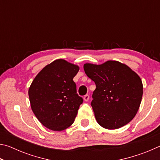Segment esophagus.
<instances>
[{"label":"esophagus","instance_id":"obj_1","mask_svg":"<svg viewBox=\"0 0 160 160\" xmlns=\"http://www.w3.org/2000/svg\"><path fill=\"white\" fill-rule=\"evenodd\" d=\"M83 99H84V100H85V102H88V100H89V99H90V96H89L88 94H85V95L84 96Z\"/></svg>","mask_w":160,"mask_h":160}]
</instances>
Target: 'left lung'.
Returning <instances> with one entry per match:
<instances>
[{
  "mask_svg": "<svg viewBox=\"0 0 160 160\" xmlns=\"http://www.w3.org/2000/svg\"><path fill=\"white\" fill-rule=\"evenodd\" d=\"M84 70L96 85L91 106L97 123L109 130L128 123L142 100L143 87L138 75L116 61L101 65L85 63Z\"/></svg>",
  "mask_w": 160,
  "mask_h": 160,
  "instance_id": "obj_1",
  "label": "left lung"
}]
</instances>
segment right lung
Instances as JSON below:
<instances>
[{
    "mask_svg": "<svg viewBox=\"0 0 160 160\" xmlns=\"http://www.w3.org/2000/svg\"><path fill=\"white\" fill-rule=\"evenodd\" d=\"M79 69L58 59L46 66L32 81L28 91L32 110L47 128L61 131L73 123L83 102L72 80Z\"/></svg>",
    "mask_w": 160,
    "mask_h": 160,
    "instance_id": "right-lung-1",
    "label": "right lung"
}]
</instances>
